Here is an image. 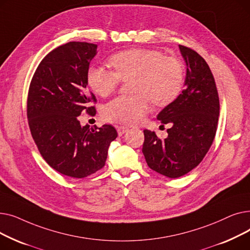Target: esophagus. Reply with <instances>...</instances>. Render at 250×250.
<instances>
[{
  "label": "esophagus",
  "instance_id": "esophagus-1",
  "mask_svg": "<svg viewBox=\"0 0 250 250\" xmlns=\"http://www.w3.org/2000/svg\"><path fill=\"white\" fill-rule=\"evenodd\" d=\"M128 130V127L127 126H124V125H121L117 127V134L118 136H123L124 134H125Z\"/></svg>",
  "mask_w": 250,
  "mask_h": 250
}]
</instances>
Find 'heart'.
<instances>
[{"instance_id":"1","label":"heart","mask_w":250,"mask_h":250,"mask_svg":"<svg viewBox=\"0 0 250 250\" xmlns=\"http://www.w3.org/2000/svg\"><path fill=\"white\" fill-rule=\"evenodd\" d=\"M114 72L99 65L89 68L86 80L95 94L105 97L117 88L121 80L130 81L134 96H118L103 108L111 122L133 125L142 120L150 99L158 106L174 101L185 84V69L175 58H164L159 50L133 48L116 52L109 58Z\"/></svg>"}]
</instances>
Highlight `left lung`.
Here are the masks:
<instances>
[{"instance_id": "left-lung-1", "label": "left lung", "mask_w": 250, "mask_h": 250, "mask_svg": "<svg viewBox=\"0 0 250 250\" xmlns=\"http://www.w3.org/2000/svg\"><path fill=\"white\" fill-rule=\"evenodd\" d=\"M179 49L187 64L186 89L157 115L172 126L164 140L144 130L142 150L148 166L169 178L186 175L202 162L213 144L220 113L215 79L207 62L193 49L183 45Z\"/></svg>"}]
</instances>
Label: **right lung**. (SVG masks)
<instances>
[{"mask_svg":"<svg viewBox=\"0 0 250 250\" xmlns=\"http://www.w3.org/2000/svg\"><path fill=\"white\" fill-rule=\"evenodd\" d=\"M97 44L71 42L55 48L42 61L32 78L27 117L32 138L46 163L74 178L95 173L105 165L110 143L117 137L109 125H81L86 111L94 115L96 101L87 87L90 62Z\"/></svg>","mask_w":250,"mask_h":250,"instance_id":"1","label":"right lung"}]
</instances>
